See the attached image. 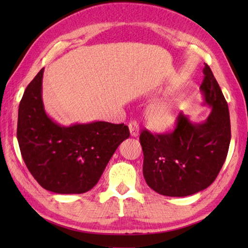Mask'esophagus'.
Listing matches in <instances>:
<instances>
[{
    "mask_svg": "<svg viewBox=\"0 0 248 248\" xmlns=\"http://www.w3.org/2000/svg\"><path fill=\"white\" fill-rule=\"evenodd\" d=\"M129 130H130L131 136H133V138H136V136L140 134V125H139V124L136 123L135 120H132L129 124Z\"/></svg>",
    "mask_w": 248,
    "mask_h": 248,
    "instance_id": "esophagus-1",
    "label": "esophagus"
}]
</instances>
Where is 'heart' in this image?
I'll return each mask as SVG.
<instances>
[{"label":"heart","instance_id":"obj_1","mask_svg":"<svg viewBox=\"0 0 248 248\" xmlns=\"http://www.w3.org/2000/svg\"><path fill=\"white\" fill-rule=\"evenodd\" d=\"M148 120L155 130H170L177 121L176 109L172 108V105L165 102L154 104L148 110Z\"/></svg>","mask_w":248,"mask_h":248}]
</instances>
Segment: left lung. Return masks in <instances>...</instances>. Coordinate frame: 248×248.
Segmentation results:
<instances>
[{
  "label": "left lung",
  "mask_w": 248,
  "mask_h": 248,
  "mask_svg": "<svg viewBox=\"0 0 248 248\" xmlns=\"http://www.w3.org/2000/svg\"><path fill=\"white\" fill-rule=\"evenodd\" d=\"M203 75L202 104L211 108L207 119L194 123L180 114L173 132L154 135L145 130L140 136L145 180L164 196L184 197L207 188L217 177L228 154V104L207 64Z\"/></svg>",
  "instance_id": "left-lung-1"
}]
</instances>
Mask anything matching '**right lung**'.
Instances as JSON below:
<instances>
[{"label": "right lung", "mask_w": 248, "mask_h": 248, "mask_svg": "<svg viewBox=\"0 0 248 248\" xmlns=\"http://www.w3.org/2000/svg\"><path fill=\"white\" fill-rule=\"evenodd\" d=\"M41 69L25 88L18 110L17 139L26 167L56 194H82L98 183L129 128L107 121L62 125L46 114Z\"/></svg>", "instance_id": "1"}]
</instances>
